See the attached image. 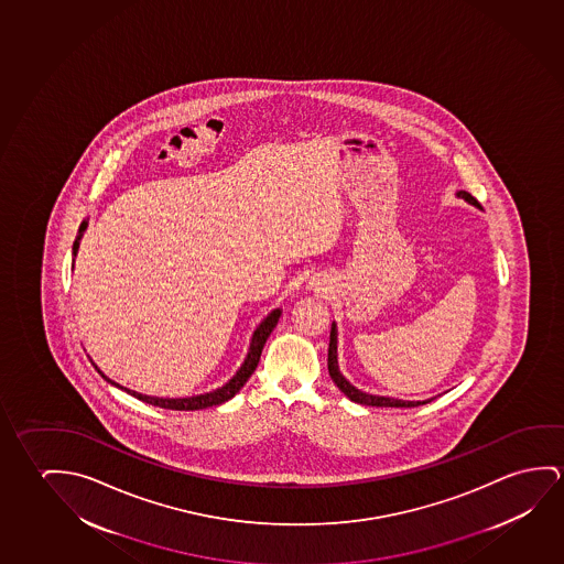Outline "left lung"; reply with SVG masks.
Wrapping results in <instances>:
<instances>
[{
	"mask_svg": "<svg viewBox=\"0 0 564 564\" xmlns=\"http://www.w3.org/2000/svg\"><path fill=\"white\" fill-rule=\"evenodd\" d=\"M457 197L467 200V203L475 205L477 208H482L480 207V203H478L470 193H467V191H457ZM328 371L332 381L336 382V387L346 394L347 399L354 400L357 404H365V406L414 408L420 406V404H425V402H432V400H416V402H414V400L377 397V394H367L364 390L356 389L351 382L347 381L344 375L339 373L338 328H336V324H332V329H329Z\"/></svg>",
	"mask_w": 564,
	"mask_h": 564,
	"instance_id": "8db88e82",
	"label": "left lung"
}]
</instances>
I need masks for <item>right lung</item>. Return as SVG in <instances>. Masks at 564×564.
Wrapping results in <instances>:
<instances>
[{
  "instance_id": "right-lung-1",
  "label": "right lung",
  "mask_w": 564,
  "mask_h": 564,
  "mask_svg": "<svg viewBox=\"0 0 564 564\" xmlns=\"http://www.w3.org/2000/svg\"><path fill=\"white\" fill-rule=\"evenodd\" d=\"M87 223L84 220L82 226H79V236L76 238V242H74V256H76V251H78L79 238L84 235V230H86ZM279 316H281V308H275V311H271V313L261 321L260 326L256 328L253 332V336H251L250 349H248V356L243 359V364L240 365V369L236 371L235 377L230 379V381L223 384L220 389L210 390V392H205V394H197V397H187V399H160V397H148V394H140L137 390L124 389L121 384H117V382L111 381L107 375L101 373L99 369H96L101 373L105 381L111 382L115 384L117 389L124 390V392H129L130 397H134V399L142 400V402H147V404H152V406L165 408V410H203V408L208 406H218V404H223L226 400L232 399L238 390L242 389L246 381L250 379L251 373L256 371V367L260 364L261 349L265 346V341H268L269 334L273 332V328L278 326Z\"/></svg>"
}]
</instances>
